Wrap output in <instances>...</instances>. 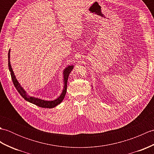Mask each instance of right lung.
<instances>
[{"label": "right lung", "instance_id": "obj_1", "mask_svg": "<svg viewBox=\"0 0 154 154\" xmlns=\"http://www.w3.org/2000/svg\"><path fill=\"white\" fill-rule=\"evenodd\" d=\"M8 67H9V71H11V78L12 80V82L14 83V85L16 90L18 91V92L20 93V94L24 98V99L30 102L32 104H35L36 106H38L42 108H49V109H51V108H54L55 106H56L57 104H60L62 100H63L64 97L65 96V94H66L67 92V79L69 77V73H71V70L73 69V66H68L63 71V77H64V83H65V85L64 88L63 90V92L61 94V95L60 97L57 98V99H55L54 100H51V101H48V100H44L42 99H37V98H34L32 97L28 96L24 90L22 89V87L20 85V84L18 83V81L16 80V77L14 74V72L12 71V69L11 67V62H10V50L8 51Z\"/></svg>", "mask_w": 154, "mask_h": 154}]
</instances>
